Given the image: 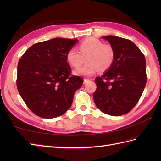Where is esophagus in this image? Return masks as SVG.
I'll list each match as a JSON object with an SVG mask.
<instances>
[{
    "label": "esophagus",
    "instance_id": "34e87169",
    "mask_svg": "<svg viewBox=\"0 0 161 161\" xmlns=\"http://www.w3.org/2000/svg\"><path fill=\"white\" fill-rule=\"evenodd\" d=\"M90 80L89 79H84V84H85V83H86L87 82H89Z\"/></svg>",
    "mask_w": 161,
    "mask_h": 161
}]
</instances>
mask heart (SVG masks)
<instances>
[{"label": "heart", "instance_id": "b5f03b06", "mask_svg": "<svg viewBox=\"0 0 161 161\" xmlns=\"http://www.w3.org/2000/svg\"><path fill=\"white\" fill-rule=\"evenodd\" d=\"M79 49L80 52L71 48L66 53L67 60L73 67L80 66L86 58L87 64L75 70L78 75L91 76L99 70L104 72L111 66L115 59V52L113 46L95 37L87 38L82 42Z\"/></svg>", "mask_w": 161, "mask_h": 161}]
</instances>
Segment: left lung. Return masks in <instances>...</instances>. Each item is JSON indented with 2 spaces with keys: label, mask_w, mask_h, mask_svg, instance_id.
<instances>
[{
  "label": "left lung",
  "mask_w": 161,
  "mask_h": 161,
  "mask_svg": "<svg viewBox=\"0 0 161 161\" xmlns=\"http://www.w3.org/2000/svg\"><path fill=\"white\" fill-rule=\"evenodd\" d=\"M103 38L113 46L115 56L108 70L95 78L93 99L103 113L122 115L134 108L142 94L147 80L146 60L131 41L114 36Z\"/></svg>",
  "instance_id": "8db88e82"
}]
</instances>
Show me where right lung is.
Here are the masks:
<instances>
[{
  "mask_svg": "<svg viewBox=\"0 0 161 161\" xmlns=\"http://www.w3.org/2000/svg\"><path fill=\"white\" fill-rule=\"evenodd\" d=\"M77 40L53 38L31 46L17 66V86L28 108L43 118L61 116L72 105L83 79L71 76L66 53Z\"/></svg>",
  "mask_w": 161,
  "mask_h": 161,
  "instance_id": "1",
  "label": "right lung"
}]
</instances>
